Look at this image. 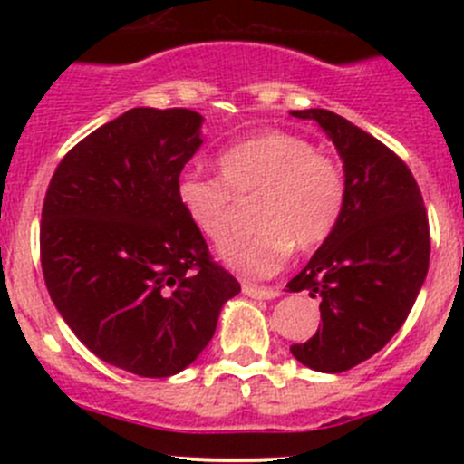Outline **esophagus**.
<instances>
[{"mask_svg": "<svg viewBox=\"0 0 464 464\" xmlns=\"http://www.w3.org/2000/svg\"><path fill=\"white\" fill-rule=\"evenodd\" d=\"M242 292L249 298H256V301H271V298L280 296L276 287H256V285H242Z\"/></svg>", "mask_w": 464, "mask_h": 464, "instance_id": "esophagus-1", "label": "esophagus"}]
</instances>
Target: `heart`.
Masks as SVG:
<instances>
[{
    "label": "heart",
    "mask_w": 464,
    "mask_h": 464,
    "mask_svg": "<svg viewBox=\"0 0 464 464\" xmlns=\"http://www.w3.org/2000/svg\"><path fill=\"white\" fill-rule=\"evenodd\" d=\"M215 170L219 179L195 172L181 177L177 202L199 236L222 245L231 233L236 199L256 198V231L222 249V258L251 278L283 269L294 246L319 249L343 218V168L298 134L265 130L242 139L215 157Z\"/></svg>",
    "instance_id": "1"
}]
</instances>
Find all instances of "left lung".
<instances>
[{"instance_id":"left-lung-1","label":"left lung","mask_w":464,"mask_h":464,"mask_svg":"<svg viewBox=\"0 0 464 464\" xmlns=\"http://www.w3.org/2000/svg\"><path fill=\"white\" fill-rule=\"evenodd\" d=\"M316 121L343 159L348 198L339 227L287 283L321 298V325L292 354L319 372H345L379 353L404 325L431 256L422 193L404 161L375 137L327 110Z\"/></svg>"}]
</instances>
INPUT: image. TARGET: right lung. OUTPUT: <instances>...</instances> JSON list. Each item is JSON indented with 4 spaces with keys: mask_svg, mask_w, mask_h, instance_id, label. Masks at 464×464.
<instances>
[{
    "mask_svg": "<svg viewBox=\"0 0 464 464\" xmlns=\"http://www.w3.org/2000/svg\"><path fill=\"white\" fill-rule=\"evenodd\" d=\"M202 121L181 107L125 111L64 154L42 206L51 301L98 359L139 377L190 366L240 292L177 202Z\"/></svg>",
    "mask_w": 464,
    "mask_h": 464,
    "instance_id": "add662e5",
    "label": "right lung"
}]
</instances>
